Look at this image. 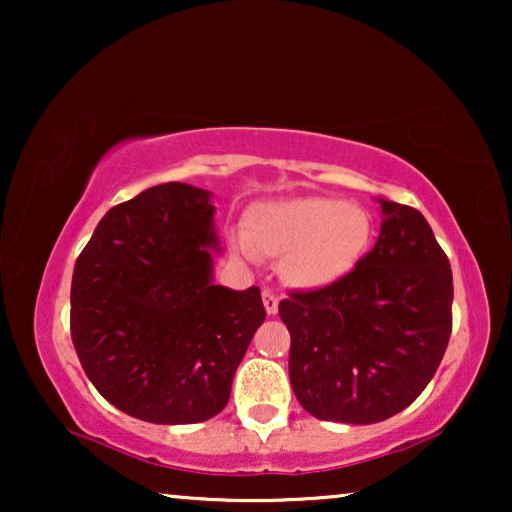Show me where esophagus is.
I'll list each match as a JSON object with an SVG mask.
<instances>
[{
  "label": "esophagus",
  "instance_id": "obj_1",
  "mask_svg": "<svg viewBox=\"0 0 512 512\" xmlns=\"http://www.w3.org/2000/svg\"><path fill=\"white\" fill-rule=\"evenodd\" d=\"M263 305H265V312H268V314H277L279 298L272 291H263Z\"/></svg>",
  "mask_w": 512,
  "mask_h": 512
}]
</instances>
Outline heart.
Returning a JSON list of instances; mask_svg holds the SVG:
<instances>
[{
  "mask_svg": "<svg viewBox=\"0 0 512 512\" xmlns=\"http://www.w3.org/2000/svg\"><path fill=\"white\" fill-rule=\"evenodd\" d=\"M368 214L335 198H289L263 202L247 214V258L284 256L282 275L300 289H321L345 277L366 251Z\"/></svg>",
  "mask_w": 512,
  "mask_h": 512,
  "instance_id": "b5f03b06",
  "label": "heart"
}]
</instances>
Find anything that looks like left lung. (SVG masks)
<instances>
[{
  "mask_svg": "<svg viewBox=\"0 0 512 512\" xmlns=\"http://www.w3.org/2000/svg\"><path fill=\"white\" fill-rule=\"evenodd\" d=\"M375 247L338 282L279 303L289 377L312 417L375 424L408 408L452 333V268L415 207L382 200Z\"/></svg>",
  "mask_w": 512,
  "mask_h": 512,
  "instance_id": "left-lung-1",
  "label": "left lung"
}]
</instances>
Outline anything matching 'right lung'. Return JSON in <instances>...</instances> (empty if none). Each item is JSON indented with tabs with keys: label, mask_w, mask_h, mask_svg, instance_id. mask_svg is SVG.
I'll use <instances>...</instances> for the list:
<instances>
[{
	"label": "right lung",
	"mask_w": 512,
	"mask_h": 512,
	"mask_svg": "<svg viewBox=\"0 0 512 512\" xmlns=\"http://www.w3.org/2000/svg\"><path fill=\"white\" fill-rule=\"evenodd\" d=\"M214 205L160 184L111 207L76 258L69 331L88 380L125 415L198 424L226 408L263 324L261 289L212 284Z\"/></svg>",
	"instance_id": "1"
}]
</instances>
